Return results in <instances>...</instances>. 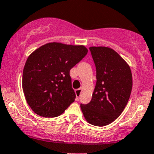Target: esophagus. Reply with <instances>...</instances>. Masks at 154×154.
I'll return each mask as SVG.
<instances>
[{"instance_id":"1","label":"esophagus","mask_w":154,"mask_h":154,"mask_svg":"<svg viewBox=\"0 0 154 154\" xmlns=\"http://www.w3.org/2000/svg\"><path fill=\"white\" fill-rule=\"evenodd\" d=\"M82 88H78V89H77L75 91V94H76V100H79V99H80V94H81V92H82Z\"/></svg>"}]
</instances>
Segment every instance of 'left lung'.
<instances>
[{
	"label": "left lung",
	"instance_id": "obj_1",
	"mask_svg": "<svg viewBox=\"0 0 154 154\" xmlns=\"http://www.w3.org/2000/svg\"><path fill=\"white\" fill-rule=\"evenodd\" d=\"M96 66L97 82L91 100L81 104L88 123L95 126L109 125L125 108L132 90L130 66L116 51L106 46L89 48Z\"/></svg>",
	"mask_w": 154,
	"mask_h": 154
}]
</instances>
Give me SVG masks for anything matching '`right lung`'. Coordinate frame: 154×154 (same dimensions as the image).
Masks as SVG:
<instances>
[{
    "label": "right lung",
    "mask_w": 154,
    "mask_h": 154,
    "mask_svg": "<svg viewBox=\"0 0 154 154\" xmlns=\"http://www.w3.org/2000/svg\"><path fill=\"white\" fill-rule=\"evenodd\" d=\"M88 53L82 45L48 43L27 58L22 87L32 111L43 117H56L74 101L69 72Z\"/></svg>",
    "instance_id": "right-lung-1"
}]
</instances>
